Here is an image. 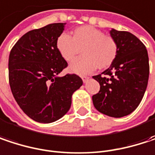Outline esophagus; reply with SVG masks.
<instances>
[{
  "label": "esophagus",
  "instance_id": "esophagus-1",
  "mask_svg": "<svg viewBox=\"0 0 155 155\" xmlns=\"http://www.w3.org/2000/svg\"><path fill=\"white\" fill-rule=\"evenodd\" d=\"M81 79H82L83 82H86L89 80V77H87V76H81Z\"/></svg>",
  "mask_w": 155,
  "mask_h": 155
}]
</instances>
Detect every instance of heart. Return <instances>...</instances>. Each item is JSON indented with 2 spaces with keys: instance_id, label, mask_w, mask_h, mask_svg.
<instances>
[{
  "instance_id": "b5f03b06",
  "label": "heart",
  "mask_w": 155,
  "mask_h": 155,
  "mask_svg": "<svg viewBox=\"0 0 155 155\" xmlns=\"http://www.w3.org/2000/svg\"><path fill=\"white\" fill-rule=\"evenodd\" d=\"M56 48L65 61H73L81 51V58L70 64V71L84 74L98 69H106L114 62L118 46L115 40L91 25L74 29L71 37L62 34L58 37Z\"/></svg>"
}]
</instances>
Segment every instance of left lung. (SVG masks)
Listing matches in <instances>:
<instances>
[{
	"mask_svg": "<svg viewBox=\"0 0 155 155\" xmlns=\"http://www.w3.org/2000/svg\"><path fill=\"white\" fill-rule=\"evenodd\" d=\"M118 46L114 62L93 78L99 82L98 93L92 96L95 108L111 117L131 114L140 104L147 87L149 58L144 43L125 31H110Z\"/></svg>",
	"mask_w": 155,
	"mask_h": 155,
	"instance_id": "8db88e82",
	"label": "left lung"
}]
</instances>
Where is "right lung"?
<instances>
[{
	"label": "right lung",
	"instance_id": "right-lung-1",
	"mask_svg": "<svg viewBox=\"0 0 155 155\" xmlns=\"http://www.w3.org/2000/svg\"><path fill=\"white\" fill-rule=\"evenodd\" d=\"M65 23L29 31L16 42L8 58V81L23 112L41 123L56 121L69 111L72 95L82 85L78 75L58 74L67 62L56 48Z\"/></svg>",
	"mask_w": 155,
	"mask_h": 155
}]
</instances>
